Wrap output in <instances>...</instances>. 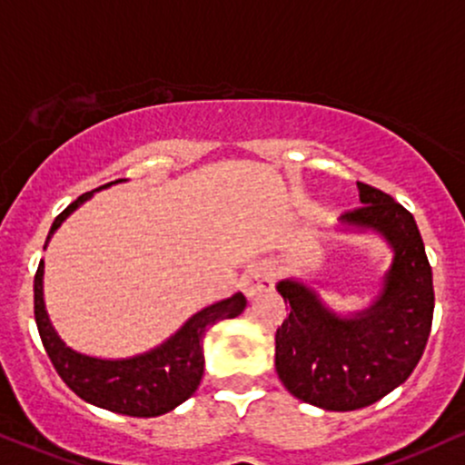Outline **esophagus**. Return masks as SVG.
Returning a JSON list of instances; mask_svg holds the SVG:
<instances>
[{"label": "esophagus", "mask_w": 465, "mask_h": 465, "mask_svg": "<svg viewBox=\"0 0 465 465\" xmlns=\"http://www.w3.org/2000/svg\"><path fill=\"white\" fill-rule=\"evenodd\" d=\"M272 279H275V272H272V268L264 264V262L249 266L242 277L244 294H247L249 299H253V296L268 292V290L272 288Z\"/></svg>", "instance_id": "1"}]
</instances>
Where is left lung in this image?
Instances as JSON below:
<instances>
[{
  "label": "left lung",
  "mask_w": 465,
  "mask_h": 465,
  "mask_svg": "<svg viewBox=\"0 0 465 465\" xmlns=\"http://www.w3.org/2000/svg\"><path fill=\"white\" fill-rule=\"evenodd\" d=\"M357 190L361 205L340 221L381 233L394 251L377 301L338 316L305 283H277L290 303L275 333L279 379L299 401L329 411L361 410L399 388L420 361L433 322V272L411 212L368 183L357 182Z\"/></svg>",
  "instance_id": "8db88e82"
}]
</instances>
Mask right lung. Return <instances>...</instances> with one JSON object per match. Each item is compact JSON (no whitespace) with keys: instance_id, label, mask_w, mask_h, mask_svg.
<instances>
[{"instance_id":"obj_1","label":"right lung","mask_w":465,"mask_h":465,"mask_svg":"<svg viewBox=\"0 0 465 465\" xmlns=\"http://www.w3.org/2000/svg\"><path fill=\"white\" fill-rule=\"evenodd\" d=\"M123 182V179H116ZM94 190L108 188L112 183ZM84 193L69 208L55 216L49 238L64 223V218L75 212L84 201L94 194ZM43 260L35 275V318L43 346L52 360L55 372L82 401L91 402L102 410L123 413L134 418H153L175 410L183 401H188L199 388L203 377V335L212 324L236 318L247 307L242 292H236L225 301L205 307L183 324L175 335H171L164 344L149 353L130 357V360H99L77 353L66 346L55 329L49 322L47 310L43 301Z\"/></svg>"}]
</instances>
